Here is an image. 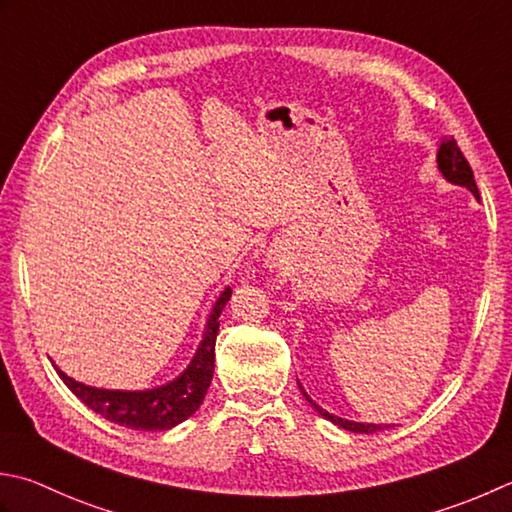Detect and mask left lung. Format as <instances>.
Masks as SVG:
<instances>
[{
	"instance_id": "obj_1",
	"label": "left lung",
	"mask_w": 512,
	"mask_h": 512,
	"mask_svg": "<svg viewBox=\"0 0 512 512\" xmlns=\"http://www.w3.org/2000/svg\"><path fill=\"white\" fill-rule=\"evenodd\" d=\"M437 166H439V170H442V175L448 179V182H453V184H457V186H466L470 193H475L477 195V184H475V175H473V168H470V164H468V159L464 157V153H462V148L457 146V142H455V137H450V139H446V142H442V146H439V153H437ZM302 388V386H299ZM302 393H304V388H302ZM304 397L308 399L310 404L315 406V410L319 415H322L324 419H328V422H333V424H337V426H342L344 430H353V433H377V430H384V428H388V424L386 426H382V424H359V422H348V419H342V417H335V415H330L328 410H324V408H319L313 399H310L306 393H304Z\"/></svg>"
}]
</instances>
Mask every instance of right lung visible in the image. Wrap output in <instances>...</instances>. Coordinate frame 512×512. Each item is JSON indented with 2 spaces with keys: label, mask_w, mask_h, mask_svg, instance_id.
I'll return each mask as SVG.
<instances>
[{
  "label": "right lung",
  "mask_w": 512,
  "mask_h": 512,
  "mask_svg": "<svg viewBox=\"0 0 512 512\" xmlns=\"http://www.w3.org/2000/svg\"><path fill=\"white\" fill-rule=\"evenodd\" d=\"M230 293L233 290L226 288L219 295L213 313L208 317L204 342L199 344L193 362H190V366L175 382L162 388L128 393V390H104L84 386L64 375L59 368L57 373L90 410H95V413L108 419V422H115L133 430H168L182 424L184 419H188L202 406L208 393L210 379H213L215 370V339L219 330V315H222Z\"/></svg>",
  "instance_id": "add662e5"
}]
</instances>
